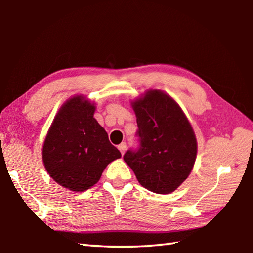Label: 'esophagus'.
I'll list each match as a JSON object with an SVG mask.
<instances>
[{
  "label": "esophagus",
  "mask_w": 253,
  "mask_h": 253,
  "mask_svg": "<svg viewBox=\"0 0 253 253\" xmlns=\"http://www.w3.org/2000/svg\"><path fill=\"white\" fill-rule=\"evenodd\" d=\"M126 143H122L121 145H118V149H119V152L122 153V155H124V153H125V151H126Z\"/></svg>",
  "instance_id": "34e87169"
}]
</instances>
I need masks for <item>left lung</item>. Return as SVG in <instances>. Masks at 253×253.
<instances>
[{
    "label": "left lung",
    "mask_w": 253,
    "mask_h": 253,
    "mask_svg": "<svg viewBox=\"0 0 253 253\" xmlns=\"http://www.w3.org/2000/svg\"><path fill=\"white\" fill-rule=\"evenodd\" d=\"M140 145L127 151L124 161L137 181L157 194L172 193L193 169L198 142L191 123L168 93L149 89L131 101Z\"/></svg>",
    "instance_id": "left-lung-1"
}]
</instances>
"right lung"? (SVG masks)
Masks as SVG:
<instances>
[{
	"mask_svg": "<svg viewBox=\"0 0 253 253\" xmlns=\"http://www.w3.org/2000/svg\"><path fill=\"white\" fill-rule=\"evenodd\" d=\"M95 102L75 95L60 107L42 147V161L54 182L72 192L95 185L106 166L122 157L93 117Z\"/></svg>",
	"mask_w": 253,
	"mask_h": 253,
	"instance_id": "1",
	"label": "right lung"
}]
</instances>
